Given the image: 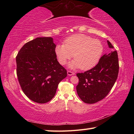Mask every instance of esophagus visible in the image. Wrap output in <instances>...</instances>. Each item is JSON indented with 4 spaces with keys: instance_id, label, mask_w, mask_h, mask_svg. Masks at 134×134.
<instances>
[{
    "instance_id": "1",
    "label": "esophagus",
    "mask_w": 134,
    "mask_h": 134,
    "mask_svg": "<svg viewBox=\"0 0 134 134\" xmlns=\"http://www.w3.org/2000/svg\"><path fill=\"white\" fill-rule=\"evenodd\" d=\"M74 74H75L73 72L70 71H67V75H68L71 76V75H74Z\"/></svg>"
}]
</instances>
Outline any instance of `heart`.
I'll list each match as a JSON object with an SVG mask.
<instances>
[{
	"label": "heart",
	"mask_w": 134,
	"mask_h": 134,
	"mask_svg": "<svg viewBox=\"0 0 134 134\" xmlns=\"http://www.w3.org/2000/svg\"><path fill=\"white\" fill-rule=\"evenodd\" d=\"M103 51L100 41L77 34L65 39L64 44H57L55 53L62 65L65 64L73 56L74 60L68 65L69 68L76 69L80 67L82 70H87L97 64Z\"/></svg>",
	"instance_id": "b5f03b06"
}]
</instances>
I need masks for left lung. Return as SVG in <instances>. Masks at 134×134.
<instances>
[{"mask_svg":"<svg viewBox=\"0 0 134 134\" xmlns=\"http://www.w3.org/2000/svg\"><path fill=\"white\" fill-rule=\"evenodd\" d=\"M110 52L100 58L98 63L90 70L76 74L79 83L76 92L81 100L86 104H94L106 97L112 89L119 73V60L116 51L109 41Z\"/></svg>","mask_w":134,"mask_h":134,"instance_id":"8db88e82","label":"left lung"}]
</instances>
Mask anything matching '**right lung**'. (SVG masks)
Here are the masks:
<instances>
[{"label": "right lung", "mask_w": 134, "mask_h": 134, "mask_svg": "<svg viewBox=\"0 0 134 134\" xmlns=\"http://www.w3.org/2000/svg\"><path fill=\"white\" fill-rule=\"evenodd\" d=\"M56 46L52 37H37L25 44L16 57L19 84L25 94L35 102L51 101L60 82L67 75L56 58Z\"/></svg>", "instance_id": "add662e5"}]
</instances>
